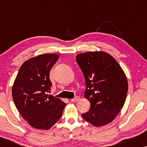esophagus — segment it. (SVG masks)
<instances>
[{
    "label": "esophagus",
    "mask_w": 147,
    "mask_h": 147,
    "mask_svg": "<svg viewBox=\"0 0 147 147\" xmlns=\"http://www.w3.org/2000/svg\"><path fill=\"white\" fill-rule=\"evenodd\" d=\"M79 100H80L79 96H76V97L73 98V99H71V102H78Z\"/></svg>",
    "instance_id": "esophagus-1"
}]
</instances>
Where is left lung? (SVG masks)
<instances>
[{
    "label": "left lung",
    "mask_w": 147,
    "mask_h": 147,
    "mask_svg": "<svg viewBox=\"0 0 147 147\" xmlns=\"http://www.w3.org/2000/svg\"><path fill=\"white\" fill-rule=\"evenodd\" d=\"M76 60L85 78L84 97L91 104L82 117L95 126L106 125L115 118L125 102L128 92L125 74L106 52L80 53Z\"/></svg>",
    "instance_id": "8db88e82"
}]
</instances>
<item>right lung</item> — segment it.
Instances as JSON below:
<instances>
[{
  "instance_id": "add662e5",
  "label": "right lung",
  "mask_w": 147,
  "mask_h": 147,
  "mask_svg": "<svg viewBox=\"0 0 147 147\" xmlns=\"http://www.w3.org/2000/svg\"><path fill=\"white\" fill-rule=\"evenodd\" d=\"M59 59L57 54H42L23 63L14 82L12 95L16 108L32 127L48 130L60 119L66 105L47 95L52 84L49 72Z\"/></svg>"
}]
</instances>
